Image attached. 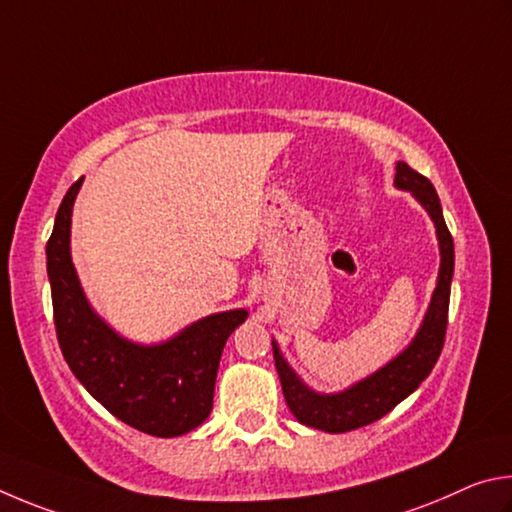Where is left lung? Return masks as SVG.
I'll return each instance as SVG.
<instances>
[{
    "label": "left lung",
    "instance_id": "1",
    "mask_svg": "<svg viewBox=\"0 0 512 512\" xmlns=\"http://www.w3.org/2000/svg\"><path fill=\"white\" fill-rule=\"evenodd\" d=\"M393 182L402 191H411V195L425 206L429 218L434 220L438 247H441V270H438L436 290L414 342L398 357H393L387 366L353 384L351 389L339 393H317L299 380V375L283 360L279 346L272 339L274 364L279 371L285 402H288L294 418L303 425L328 434L351 432V429L371 425L387 416L398 402L411 396L420 387V382L432 373L445 344L447 308H450V285L454 274L452 233L445 224L436 188L427 177L409 168L405 161H398Z\"/></svg>",
    "mask_w": 512,
    "mask_h": 512
}]
</instances>
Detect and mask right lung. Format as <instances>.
I'll return each mask as SVG.
<instances>
[{
    "label": "right lung",
    "mask_w": 512,
    "mask_h": 512,
    "mask_svg": "<svg viewBox=\"0 0 512 512\" xmlns=\"http://www.w3.org/2000/svg\"><path fill=\"white\" fill-rule=\"evenodd\" d=\"M80 184L83 177L67 191L47 242L60 351L78 382L112 416L143 434L182 436L209 418L222 348L247 310L209 315L155 346L116 335L87 303L71 263V211Z\"/></svg>",
    "instance_id": "obj_1"
}]
</instances>
